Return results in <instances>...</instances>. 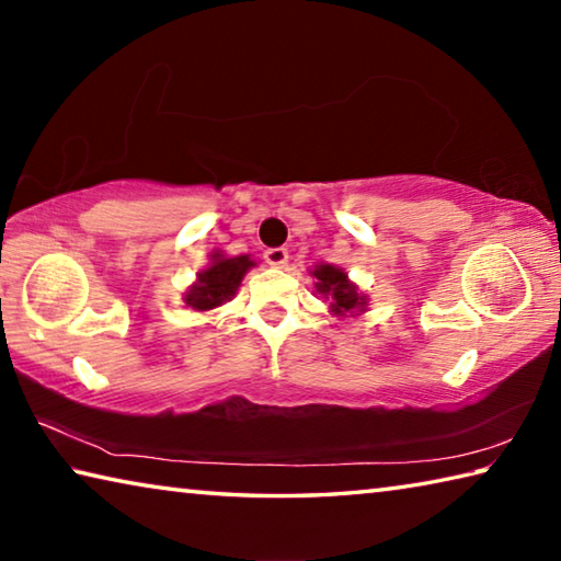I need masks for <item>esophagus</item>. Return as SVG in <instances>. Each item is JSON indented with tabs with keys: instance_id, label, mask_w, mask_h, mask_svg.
<instances>
[{
	"instance_id": "obj_1",
	"label": "esophagus",
	"mask_w": 561,
	"mask_h": 561,
	"mask_svg": "<svg viewBox=\"0 0 561 561\" xmlns=\"http://www.w3.org/2000/svg\"><path fill=\"white\" fill-rule=\"evenodd\" d=\"M264 262H267L270 267L279 270L289 262V252L284 250V247H270V250H264Z\"/></svg>"
}]
</instances>
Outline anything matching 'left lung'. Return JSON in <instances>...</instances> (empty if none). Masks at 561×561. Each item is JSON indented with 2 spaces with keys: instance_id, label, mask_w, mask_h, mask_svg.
<instances>
[{
  "instance_id": "obj_1",
  "label": "left lung",
  "mask_w": 561,
  "mask_h": 561,
  "mask_svg": "<svg viewBox=\"0 0 561 561\" xmlns=\"http://www.w3.org/2000/svg\"><path fill=\"white\" fill-rule=\"evenodd\" d=\"M311 277L317 279V291L329 299V307L336 317H354L358 311H366V297L356 289L354 282H348L344 270L334 267V264H317L311 270Z\"/></svg>"
}]
</instances>
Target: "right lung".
Returning <instances> with one entry per match:
<instances>
[{
	"label": "right lung",
	"instance_id": "right-lung-1",
	"mask_svg": "<svg viewBox=\"0 0 561 561\" xmlns=\"http://www.w3.org/2000/svg\"><path fill=\"white\" fill-rule=\"evenodd\" d=\"M254 262L250 254L240 257H225L222 252H215L210 257V267L197 274V282L185 294V304L195 311H210L230 301L237 287H240L247 270H252Z\"/></svg>",
	"mask_w": 561,
	"mask_h": 561
}]
</instances>
